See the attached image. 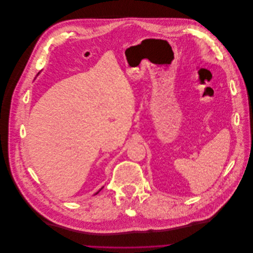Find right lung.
I'll return each mask as SVG.
<instances>
[{
	"mask_svg": "<svg viewBox=\"0 0 253 253\" xmlns=\"http://www.w3.org/2000/svg\"><path fill=\"white\" fill-rule=\"evenodd\" d=\"M103 188H104V186H103V187H102V188H100V189H99V190H98V191H97V192H95V193H94V194H97V193H98V192H99V191H100V190H102V189H103Z\"/></svg>",
	"mask_w": 253,
	"mask_h": 253,
	"instance_id": "obj_1",
	"label": "right lung"
}]
</instances>
